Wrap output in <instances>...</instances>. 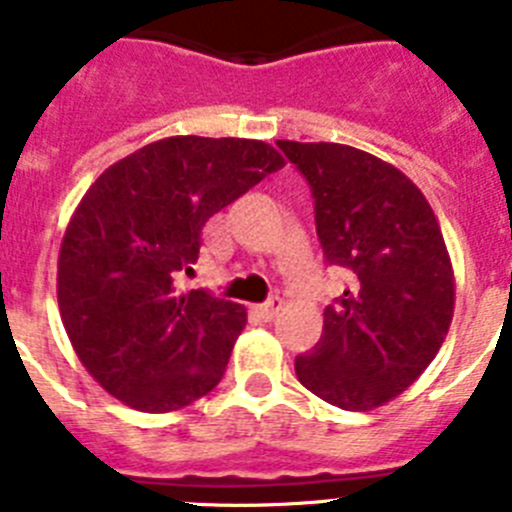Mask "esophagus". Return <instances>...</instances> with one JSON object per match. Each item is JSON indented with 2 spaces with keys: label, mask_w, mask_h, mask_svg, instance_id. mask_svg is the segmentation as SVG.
I'll return each instance as SVG.
<instances>
[{
  "label": "esophagus",
  "mask_w": 512,
  "mask_h": 512,
  "mask_svg": "<svg viewBox=\"0 0 512 512\" xmlns=\"http://www.w3.org/2000/svg\"><path fill=\"white\" fill-rule=\"evenodd\" d=\"M256 310H259L261 318L271 320V318H274V315H277L279 310H282V300H279V297H271V300H266L264 305H259V307H256Z\"/></svg>",
  "instance_id": "obj_1"
}]
</instances>
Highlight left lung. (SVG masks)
Segmentation results:
<instances>
[{"instance_id": "8db88e82", "label": "left lung", "mask_w": 512, "mask_h": 512, "mask_svg": "<svg viewBox=\"0 0 512 512\" xmlns=\"http://www.w3.org/2000/svg\"><path fill=\"white\" fill-rule=\"evenodd\" d=\"M305 176L328 266L348 271L323 312V336L295 359L312 395L372 410L400 395L438 354L454 315V274L420 189L395 166L338 143L277 140Z\"/></svg>"}]
</instances>
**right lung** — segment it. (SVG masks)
Listing matches in <instances>:
<instances>
[{
    "instance_id": "1",
    "label": "right lung",
    "mask_w": 512,
    "mask_h": 512,
    "mask_svg": "<svg viewBox=\"0 0 512 512\" xmlns=\"http://www.w3.org/2000/svg\"><path fill=\"white\" fill-rule=\"evenodd\" d=\"M284 166L261 140L179 135L104 171L76 207L58 256V307L87 372L143 413L207 395L246 325L238 302L176 292L207 220Z\"/></svg>"
}]
</instances>
